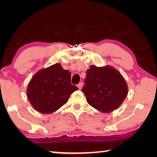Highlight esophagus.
<instances>
[{
    "label": "esophagus",
    "instance_id": "esophagus-1",
    "mask_svg": "<svg viewBox=\"0 0 157 157\" xmlns=\"http://www.w3.org/2000/svg\"><path fill=\"white\" fill-rule=\"evenodd\" d=\"M77 86H78V88L79 89H82V87H83V83L82 82H80V83H78Z\"/></svg>",
    "mask_w": 157,
    "mask_h": 157
}]
</instances>
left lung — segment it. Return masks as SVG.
I'll return each instance as SVG.
<instances>
[{"label": "left lung", "mask_w": 157, "mask_h": 157, "mask_svg": "<svg viewBox=\"0 0 157 157\" xmlns=\"http://www.w3.org/2000/svg\"><path fill=\"white\" fill-rule=\"evenodd\" d=\"M82 88L88 104L104 113L117 109L128 94L124 77L111 66H90Z\"/></svg>", "instance_id": "left-lung-1"}]
</instances>
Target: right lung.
Returning a JSON list of instances; mask_svg holds the SVG:
<instances>
[{
  "label": "right lung",
  "instance_id": "right-lung-1",
  "mask_svg": "<svg viewBox=\"0 0 157 157\" xmlns=\"http://www.w3.org/2000/svg\"><path fill=\"white\" fill-rule=\"evenodd\" d=\"M77 89L71 82L69 71L56 63L34 75L28 85L27 96L36 111L50 113L65 104Z\"/></svg>",
  "mask_w": 157,
  "mask_h": 157
}]
</instances>
